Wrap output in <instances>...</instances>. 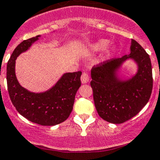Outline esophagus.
I'll return each mask as SVG.
<instances>
[{
	"instance_id": "1",
	"label": "esophagus",
	"mask_w": 160,
	"mask_h": 160,
	"mask_svg": "<svg viewBox=\"0 0 160 160\" xmlns=\"http://www.w3.org/2000/svg\"><path fill=\"white\" fill-rule=\"evenodd\" d=\"M90 80V77L87 73H83L81 76V83H87Z\"/></svg>"
}]
</instances>
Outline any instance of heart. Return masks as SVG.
I'll use <instances>...</instances> for the list:
<instances>
[{"mask_svg":"<svg viewBox=\"0 0 160 160\" xmlns=\"http://www.w3.org/2000/svg\"><path fill=\"white\" fill-rule=\"evenodd\" d=\"M109 43L108 40L105 39H100L96 40L95 42H93L91 44V48L92 50H94V51H100V50H102L107 48V46ZM116 48L114 46H110L109 48H107L105 50V57L108 58V57H110L111 55L113 53V52L115 51Z\"/></svg>","mask_w":160,"mask_h":160,"instance_id":"1","label":"heart"}]
</instances>
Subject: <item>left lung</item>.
<instances>
[{"mask_svg":"<svg viewBox=\"0 0 160 160\" xmlns=\"http://www.w3.org/2000/svg\"><path fill=\"white\" fill-rule=\"evenodd\" d=\"M132 59L138 71L129 78L118 73L124 62ZM90 82L99 116L111 123H122L135 117L150 97L152 89V65L149 56L136 40H131L130 53L94 66Z\"/></svg>","mask_w":160,"mask_h":160,"instance_id":"left-lung-1","label":"left lung"}]
</instances>
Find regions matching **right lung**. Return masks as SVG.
<instances>
[{
  "label": "right lung",
  "instance_id": "obj_1",
  "mask_svg": "<svg viewBox=\"0 0 160 160\" xmlns=\"http://www.w3.org/2000/svg\"><path fill=\"white\" fill-rule=\"evenodd\" d=\"M40 35L23 40L13 50L7 65V83L10 98L18 112L41 126H55L67 120L73 110L75 95L81 85V71L63 73L51 88L33 93L19 83L15 63L21 53L29 50Z\"/></svg>",
  "mask_w": 160,
  "mask_h": 160
}]
</instances>
